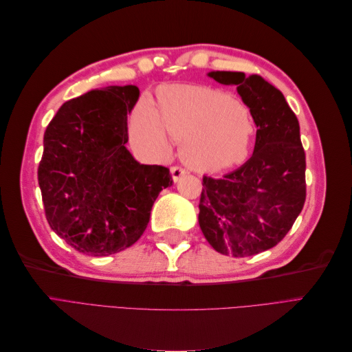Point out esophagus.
Here are the masks:
<instances>
[{
  "instance_id": "obj_1",
  "label": "esophagus",
  "mask_w": 352,
  "mask_h": 352,
  "mask_svg": "<svg viewBox=\"0 0 352 352\" xmlns=\"http://www.w3.org/2000/svg\"><path fill=\"white\" fill-rule=\"evenodd\" d=\"M170 172H172V177H173L175 182H177L180 177L186 175V170L182 168V167H179V166H173L172 168H170Z\"/></svg>"
}]
</instances>
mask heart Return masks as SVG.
Wrapping results in <instances>:
<instances>
[{"label": "heart", "mask_w": 352, "mask_h": 352, "mask_svg": "<svg viewBox=\"0 0 352 352\" xmlns=\"http://www.w3.org/2000/svg\"><path fill=\"white\" fill-rule=\"evenodd\" d=\"M167 131L182 141L186 163L199 170L217 172L248 158L255 126L247 105L228 94L182 85L162 92L158 110L144 98L131 116L132 141L148 151L167 150Z\"/></svg>", "instance_id": "obj_1"}]
</instances>
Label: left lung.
<instances>
[{"label": "left lung", "mask_w": 352, "mask_h": 352, "mask_svg": "<svg viewBox=\"0 0 352 352\" xmlns=\"http://www.w3.org/2000/svg\"><path fill=\"white\" fill-rule=\"evenodd\" d=\"M236 85L257 124L252 157L220 179L202 177L199 228L217 252L250 257L278 245L305 202V153L300 123L283 94L258 74L210 72Z\"/></svg>", "instance_id": "1"}]
</instances>
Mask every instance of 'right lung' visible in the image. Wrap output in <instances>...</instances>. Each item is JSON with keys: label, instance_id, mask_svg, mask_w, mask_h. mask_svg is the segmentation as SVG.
<instances>
[{"label": "right lung", "instance_id": "add662e5", "mask_svg": "<svg viewBox=\"0 0 352 352\" xmlns=\"http://www.w3.org/2000/svg\"><path fill=\"white\" fill-rule=\"evenodd\" d=\"M135 85L65 102L47 126L38 182L48 225L76 251L105 257L142 236L168 168L138 163L124 146Z\"/></svg>", "mask_w": 352, "mask_h": 352}]
</instances>
